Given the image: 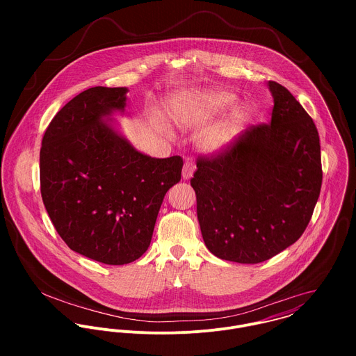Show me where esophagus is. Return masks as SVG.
I'll return each mask as SVG.
<instances>
[{"instance_id": "esophagus-1", "label": "esophagus", "mask_w": 356, "mask_h": 356, "mask_svg": "<svg viewBox=\"0 0 356 356\" xmlns=\"http://www.w3.org/2000/svg\"><path fill=\"white\" fill-rule=\"evenodd\" d=\"M195 170H196V165L192 164V163H185L184 164V168H182V178L184 179H191L195 174Z\"/></svg>"}]
</instances>
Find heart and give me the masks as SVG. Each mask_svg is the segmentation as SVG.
Wrapping results in <instances>:
<instances>
[{
	"mask_svg": "<svg viewBox=\"0 0 356 356\" xmlns=\"http://www.w3.org/2000/svg\"><path fill=\"white\" fill-rule=\"evenodd\" d=\"M237 102V96L227 90L207 89L199 90L177 102L174 106V119L188 124H204L223 115ZM252 106L238 104L215 127L207 130L197 141V147L205 154H218L226 151L251 122Z\"/></svg>",
	"mask_w": 356,
	"mask_h": 356,
	"instance_id": "b5f03b06",
	"label": "heart"
}]
</instances>
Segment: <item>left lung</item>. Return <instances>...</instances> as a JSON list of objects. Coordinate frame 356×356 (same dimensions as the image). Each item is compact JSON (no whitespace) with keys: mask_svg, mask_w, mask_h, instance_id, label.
Segmentation results:
<instances>
[{"mask_svg":"<svg viewBox=\"0 0 356 356\" xmlns=\"http://www.w3.org/2000/svg\"><path fill=\"white\" fill-rule=\"evenodd\" d=\"M268 124L251 126L216 157H200L191 179L205 247L254 264L305 233L322 185L318 130L291 92L268 81Z\"/></svg>","mask_w":356,"mask_h":356,"instance_id":"left-lung-1","label":"left lung"}]
</instances>
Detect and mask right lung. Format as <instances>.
Segmentation results:
<instances>
[{"mask_svg": "<svg viewBox=\"0 0 356 356\" xmlns=\"http://www.w3.org/2000/svg\"><path fill=\"white\" fill-rule=\"evenodd\" d=\"M127 88H90L51 119L40 152L41 195L64 243L104 264L147 252L167 191L181 181V156L137 151L112 119L126 113Z\"/></svg>", "mask_w": 356, "mask_h": 356, "instance_id": "obj_1", "label": "right lung"}]
</instances>
